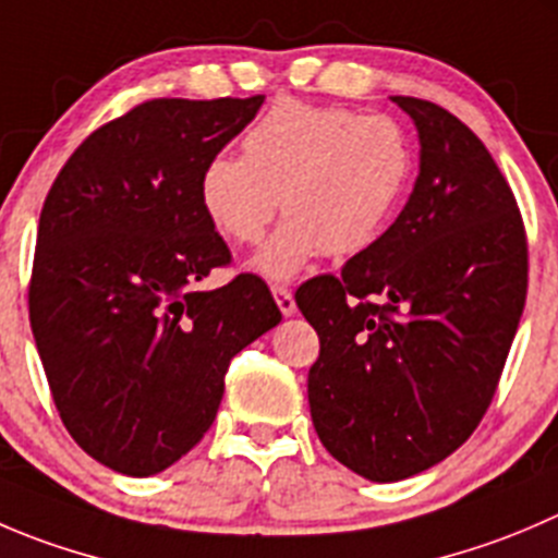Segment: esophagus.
Returning a JSON list of instances; mask_svg holds the SVG:
<instances>
[{
    "instance_id": "obj_1",
    "label": "esophagus",
    "mask_w": 558,
    "mask_h": 558,
    "mask_svg": "<svg viewBox=\"0 0 558 558\" xmlns=\"http://www.w3.org/2000/svg\"><path fill=\"white\" fill-rule=\"evenodd\" d=\"M272 296H275V302H278V307L283 316H294L296 302H294V294H291V289H286V286H272Z\"/></svg>"
}]
</instances>
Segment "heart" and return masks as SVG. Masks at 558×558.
Returning a JSON list of instances; mask_svg holds the SVG:
<instances>
[{
    "mask_svg": "<svg viewBox=\"0 0 558 558\" xmlns=\"http://www.w3.org/2000/svg\"><path fill=\"white\" fill-rule=\"evenodd\" d=\"M411 171L403 128L378 113L278 100L242 135V158L213 155L198 204L220 236L256 245L275 213L289 218L253 267L291 278L311 258L354 256L376 242Z\"/></svg>",
    "mask_w": 558,
    "mask_h": 558,
    "instance_id": "1",
    "label": "heart"
}]
</instances>
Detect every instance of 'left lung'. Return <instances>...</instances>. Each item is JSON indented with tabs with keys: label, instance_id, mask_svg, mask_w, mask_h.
I'll use <instances>...</instances> for the list:
<instances>
[{
	"label": "left lung",
	"instance_id": "8db88e82",
	"mask_svg": "<svg viewBox=\"0 0 558 558\" xmlns=\"http://www.w3.org/2000/svg\"><path fill=\"white\" fill-rule=\"evenodd\" d=\"M392 102L420 133L409 202L340 275L296 289L322 345L307 373L313 428L373 483L425 472L474 434L529 286L521 209L485 144L436 102Z\"/></svg>",
	"mask_w": 558,
	"mask_h": 558
}]
</instances>
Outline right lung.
Listing matches in <instances>:
<instances>
[{"instance_id": "obj_1", "label": "right lung", "mask_w": 558, "mask_h": 558, "mask_svg": "<svg viewBox=\"0 0 558 558\" xmlns=\"http://www.w3.org/2000/svg\"><path fill=\"white\" fill-rule=\"evenodd\" d=\"M264 95L158 97L86 135L48 191L29 324L75 445L130 477L191 452L215 423L229 362L280 322L251 272L198 291L231 251L198 174Z\"/></svg>"}]
</instances>
